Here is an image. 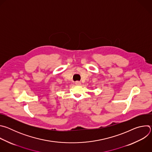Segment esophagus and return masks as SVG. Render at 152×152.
Listing matches in <instances>:
<instances>
[{
    "instance_id": "esophagus-1",
    "label": "esophagus",
    "mask_w": 152,
    "mask_h": 152,
    "mask_svg": "<svg viewBox=\"0 0 152 152\" xmlns=\"http://www.w3.org/2000/svg\"><path fill=\"white\" fill-rule=\"evenodd\" d=\"M75 84L77 85H80V82H79V81H76V82H75Z\"/></svg>"
}]
</instances>
